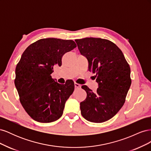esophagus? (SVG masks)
<instances>
[{"label": "esophagus", "instance_id": "34e87169", "mask_svg": "<svg viewBox=\"0 0 151 151\" xmlns=\"http://www.w3.org/2000/svg\"><path fill=\"white\" fill-rule=\"evenodd\" d=\"M74 86H75L76 88H81V85L76 83H74Z\"/></svg>", "mask_w": 151, "mask_h": 151}]
</instances>
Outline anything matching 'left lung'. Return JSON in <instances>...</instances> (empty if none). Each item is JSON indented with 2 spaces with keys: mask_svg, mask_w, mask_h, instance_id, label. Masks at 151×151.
Returning <instances> with one entry per match:
<instances>
[{
  "mask_svg": "<svg viewBox=\"0 0 151 151\" xmlns=\"http://www.w3.org/2000/svg\"><path fill=\"white\" fill-rule=\"evenodd\" d=\"M75 41L98 84L96 93L82 86L87 97L80 103L81 114L91 122H106L116 115L125 101L132 83L130 66L121 50L110 41L98 38Z\"/></svg>",
  "mask_w": 151,
  "mask_h": 151,
  "instance_id": "1",
  "label": "left lung"
}]
</instances>
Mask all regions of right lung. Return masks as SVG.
<instances>
[{"instance_id": "right-lung-1", "label": "right lung", "mask_w": 151, "mask_h": 151, "mask_svg": "<svg viewBox=\"0 0 151 151\" xmlns=\"http://www.w3.org/2000/svg\"><path fill=\"white\" fill-rule=\"evenodd\" d=\"M74 41L44 38L30 45L16 67L15 86L20 102L36 122L50 123L62 114L68 98L74 92L70 80L60 84L52 78L55 66L62 65V57L76 47Z\"/></svg>"}]
</instances>
